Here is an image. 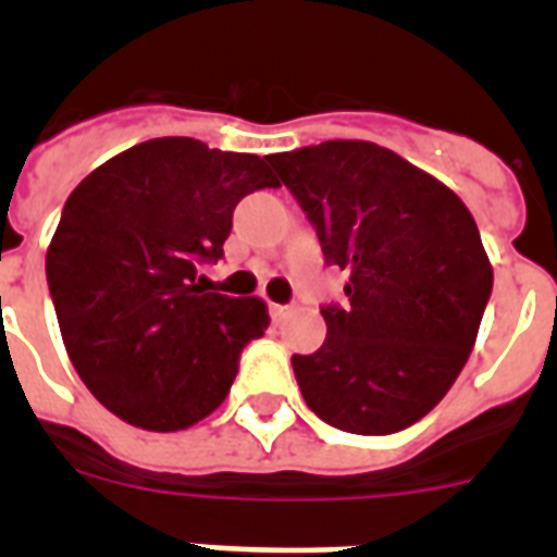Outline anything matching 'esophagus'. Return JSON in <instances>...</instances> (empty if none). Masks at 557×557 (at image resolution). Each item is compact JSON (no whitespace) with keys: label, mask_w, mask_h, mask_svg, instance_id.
Segmentation results:
<instances>
[{"label":"esophagus","mask_w":557,"mask_h":557,"mask_svg":"<svg viewBox=\"0 0 557 557\" xmlns=\"http://www.w3.org/2000/svg\"><path fill=\"white\" fill-rule=\"evenodd\" d=\"M289 307H284V304H270V312H273V318H282V314H287Z\"/></svg>","instance_id":"obj_1"}]
</instances>
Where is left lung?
<instances>
[{
	"instance_id": "1",
	"label": "left lung",
	"mask_w": 557,
	"mask_h": 557,
	"mask_svg": "<svg viewBox=\"0 0 557 557\" xmlns=\"http://www.w3.org/2000/svg\"><path fill=\"white\" fill-rule=\"evenodd\" d=\"M326 264L348 270L326 339L293 354L314 416L354 435L424 418L460 376L494 287L471 211L449 186L371 141H321L268 156Z\"/></svg>"
}]
</instances>
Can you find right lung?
I'll use <instances>...</instances> for the list:
<instances>
[{"instance_id": "obj_1", "label": "right lung", "mask_w": 557, "mask_h": 557, "mask_svg": "<svg viewBox=\"0 0 557 557\" xmlns=\"http://www.w3.org/2000/svg\"><path fill=\"white\" fill-rule=\"evenodd\" d=\"M278 186L250 152L150 139L81 181L47 250V284L83 385L122 421L175 432L218 410L270 314L206 293L236 203Z\"/></svg>"}]
</instances>
